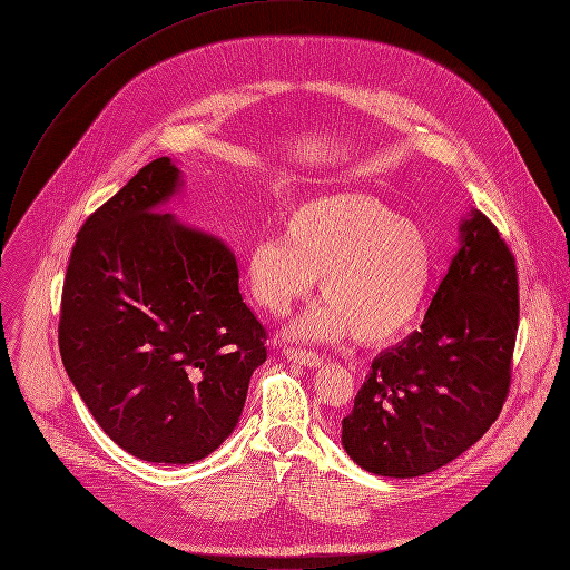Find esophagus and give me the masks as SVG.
<instances>
[{
	"mask_svg": "<svg viewBox=\"0 0 570 570\" xmlns=\"http://www.w3.org/2000/svg\"><path fill=\"white\" fill-rule=\"evenodd\" d=\"M284 355H286L291 362H297V364L308 366V368H317V366L324 362L322 355H317V353H313V351H302V348H286Z\"/></svg>",
	"mask_w": 570,
	"mask_h": 570,
	"instance_id": "obj_1",
	"label": "esophagus"
}]
</instances>
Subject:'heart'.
<instances>
[{"label":"heart","mask_w":570,"mask_h":570,"mask_svg":"<svg viewBox=\"0 0 570 570\" xmlns=\"http://www.w3.org/2000/svg\"><path fill=\"white\" fill-rule=\"evenodd\" d=\"M434 275L428 233L381 199L337 189L295 206L284 237L266 235L246 257L253 297L275 315L306 299L322 277L326 295L291 326L308 342L355 333L362 344H385L419 317Z\"/></svg>","instance_id":"obj_1"}]
</instances>
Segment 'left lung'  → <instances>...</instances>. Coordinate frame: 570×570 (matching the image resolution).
Listing matches in <instances>:
<instances>
[{
  "label": "left lung",
  "instance_id": "8db88e82",
  "mask_svg": "<svg viewBox=\"0 0 570 570\" xmlns=\"http://www.w3.org/2000/svg\"><path fill=\"white\" fill-rule=\"evenodd\" d=\"M517 322L514 257L492 222L470 210L421 328L373 357L342 421L353 463L410 479L470 450L508 396Z\"/></svg>",
  "mask_w": 570,
  "mask_h": 570
}]
</instances>
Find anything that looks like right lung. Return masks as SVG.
<instances>
[{
    "label": "right lung",
    "mask_w": 570,
    "mask_h": 570,
    "mask_svg": "<svg viewBox=\"0 0 570 570\" xmlns=\"http://www.w3.org/2000/svg\"><path fill=\"white\" fill-rule=\"evenodd\" d=\"M183 183L160 156L85 222L60 313L62 364L96 423L165 465L197 463L235 432L266 362L230 246L163 213Z\"/></svg>",
    "instance_id": "add662e5"
}]
</instances>
